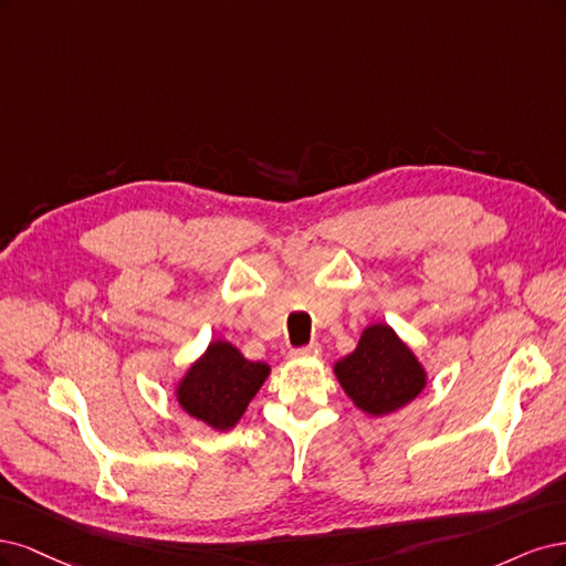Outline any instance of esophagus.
Returning a JSON list of instances; mask_svg holds the SVG:
<instances>
[{
  "label": "esophagus",
  "instance_id": "obj_1",
  "mask_svg": "<svg viewBox=\"0 0 566 566\" xmlns=\"http://www.w3.org/2000/svg\"><path fill=\"white\" fill-rule=\"evenodd\" d=\"M319 353H322L319 345L317 343H310V345H305V348L291 350V357H294V359H305V357H319Z\"/></svg>",
  "mask_w": 566,
  "mask_h": 566
}]
</instances>
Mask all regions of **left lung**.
Returning <instances> with one entry per match:
<instances>
[{
	"label": "left lung",
	"mask_w": 566,
	"mask_h": 566,
	"mask_svg": "<svg viewBox=\"0 0 566 566\" xmlns=\"http://www.w3.org/2000/svg\"><path fill=\"white\" fill-rule=\"evenodd\" d=\"M334 374L355 407L386 416L409 405L426 388V369L388 324L361 332L357 348L334 364Z\"/></svg>",
	"instance_id": "8db88e82"
}]
</instances>
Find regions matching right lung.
Segmentation results:
<instances>
[{"label": "right lung", "mask_w": 566, "mask_h": 566, "mask_svg": "<svg viewBox=\"0 0 566 566\" xmlns=\"http://www.w3.org/2000/svg\"><path fill=\"white\" fill-rule=\"evenodd\" d=\"M268 374L265 361H251L232 343L213 340L180 378L178 405L213 430H230L256 397Z\"/></svg>", "instance_id": "add662e5"}]
</instances>
